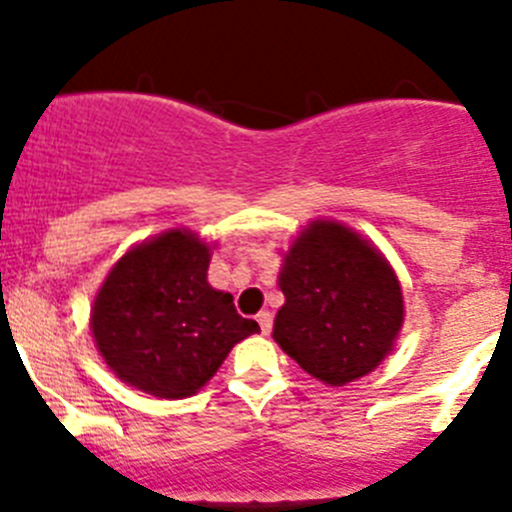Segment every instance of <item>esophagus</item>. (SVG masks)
<instances>
[{
    "instance_id": "34e87169",
    "label": "esophagus",
    "mask_w": 512,
    "mask_h": 512,
    "mask_svg": "<svg viewBox=\"0 0 512 512\" xmlns=\"http://www.w3.org/2000/svg\"><path fill=\"white\" fill-rule=\"evenodd\" d=\"M257 324H260L262 334H270L272 332V314L270 312H260V314H257Z\"/></svg>"
}]
</instances>
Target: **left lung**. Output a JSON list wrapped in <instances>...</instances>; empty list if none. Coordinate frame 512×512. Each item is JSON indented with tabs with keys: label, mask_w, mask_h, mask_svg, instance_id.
Masks as SVG:
<instances>
[{
	"label": "left lung",
	"mask_w": 512,
	"mask_h": 512,
	"mask_svg": "<svg viewBox=\"0 0 512 512\" xmlns=\"http://www.w3.org/2000/svg\"><path fill=\"white\" fill-rule=\"evenodd\" d=\"M285 307L275 342L307 374L344 386L394 347L404 299L389 262L356 232L319 220L294 240L280 272Z\"/></svg>",
	"instance_id": "8db88e82"
}]
</instances>
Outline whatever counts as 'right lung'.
<instances>
[{
    "mask_svg": "<svg viewBox=\"0 0 512 512\" xmlns=\"http://www.w3.org/2000/svg\"><path fill=\"white\" fill-rule=\"evenodd\" d=\"M210 247L170 230L108 272L91 312L96 347L118 379L158 399H185L213 379L237 342L260 332L232 294L208 285Z\"/></svg>",
    "mask_w": 512,
    "mask_h": 512,
    "instance_id": "add662e5",
    "label": "right lung"
}]
</instances>
